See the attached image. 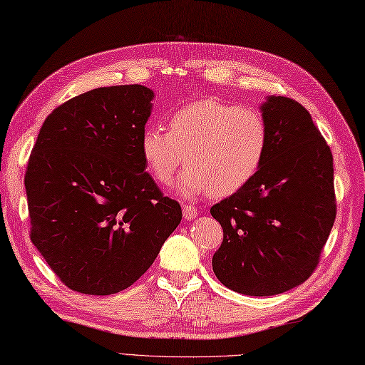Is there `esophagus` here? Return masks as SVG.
<instances>
[{
    "instance_id": "obj_1",
    "label": "esophagus",
    "mask_w": 365,
    "mask_h": 365,
    "mask_svg": "<svg viewBox=\"0 0 365 365\" xmlns=\"http://www.w3.org/2000/svg\"><path fill=\"white\" fill-rule=\"evenodd\" d=\"M182 215L185 220H193L198 217V207L193 204H184L182 206Z\"/></svg>"
}]
</instances>
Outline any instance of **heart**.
<instances>
[{
    "label": "heart",
    "instance_id": "b5f03b06",
    "mask_svg": "<svg viewBox=\"0 0 365 365\" xmlns=\"http://www.w3.org/2000/svg\"><path fill=\"white\" fill-rule=\"evenodd\" d=\"M168 131L155 125L142 130L139 148L147 172L172 184L178 167L187 168L178 181L185 197L212 192L225 198L243 190L259 175L269 147V127L262 111L206 97L175 110Z\"/></svg>",
    "mask_w": 365,
    "mask_h": 365
}]
</instances>
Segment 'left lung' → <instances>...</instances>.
Segmentation results:
<instances>
[{
	"label": "left lung",
	"mask_w": 365,
	"mask_h": 365,
	"mask_svg": "<svg viewBox=\"0 0 365 365\" xmlns=\"http://www.w3.org/2000/svg\"><path fill=\"white\" fill-rule=\"evenodd\" d=\"M262 113L269 147L259 175L210 207L223 227L213 272L245 296H274L304 283L336 218L333 155L305 106L271 96Z\"/></svg>",
	"instance_id": "1"
}]
</instances>
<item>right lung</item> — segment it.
<instances>
[{"label": "right lung", "instance_id": "1", "mask_svg": "<svg viewBox=\"0 0 365 365\" xmlns=\"http://www.w3.org/2000/svg\"><path fill=\"white\" fill-rule=\"evenodd\" d=\"M152 99L142 85L96 88L57 106L38 133L24 175L31 240L69 289L131 287L182 218L140 155Z\"/></svg>", "mask_w": 365, "mask_h": 365}]
</instances>
